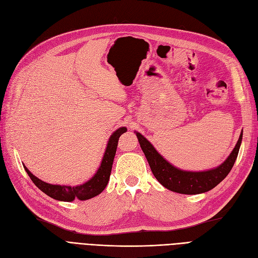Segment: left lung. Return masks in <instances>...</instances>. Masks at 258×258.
Wrapping results in <instances>:
<instances>
[{"instance_id": "8db88e82", "label": "left lung", "mask_w": 258, "mask_h": 258, "mask_svg": "<svg viewBox=\"0 0 258 258\" xmlns=\"http://www.w3.org/2000/svg\"><path fill=\"white\" fill-rule=\"evenodd\" d=\"M135 133L156 180L169 190L186 195L208 192L225 179L236 162L241 140H242V132H241L234 150L231 151L226 161L217 168L206 171H186L174 167L155 150V148L149 143L148 139L140 133Z\"/></svg>"}]
</instances>
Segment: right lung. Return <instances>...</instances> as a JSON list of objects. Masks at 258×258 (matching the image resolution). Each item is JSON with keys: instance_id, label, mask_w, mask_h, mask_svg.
<instances>
[{"instance_id": "obj_1", "label": "right lung", "mask_w": 258, "mask_h": 258, "mask_svg": "<svg viewBox=\"0 0 258 258\" xmlns=\"http://www.w3.org/2000/svg\"><path fill=\"white\" fill-rule=\"evenodd\" d=\"M126 131V127H120L112 133V135L110 136L109 140H108L107 148L101 166H99V168L94 176L84 184H80L77 186L49 184L35 177L33 173H31V171L26 167V166H23V167L26 169L31 180L34 182V184L41 190V192H44L46 195L50 196L51 198L61 202H73L75 199L87 201V199L93 198L98 194H101L105 189L108 181H109L112 163L118 147V140L123 133H125Z\"/></svg>"}]
</instances>
